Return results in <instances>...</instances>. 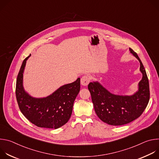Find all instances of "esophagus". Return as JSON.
I'll return each instance as SVG.
<instances>
[{"label":"esophagus","instance_id":"esophagus-1","mask_svg":"<svg viewBox=\"0 0 159 159\" xmlns=\"http://www.w3.org/2000/svg\"><path fill=\"white\" fill-rule=\"evenodd\" d=\"M90 78L89 76L88 75H84L83 76L82 78H81V80H80V83L82 85L84 86H86L89 84V83L90 82Z\"/></svg>","mask_w":159,"mask_h":159}]
</instances>
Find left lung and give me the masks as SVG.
Here are the masks:
<instances>
[{"instance_id": "obj_1", "label": "left lung", "mask_w": 159, "mask_h": 159, "mask_svg": "<svg viewBox=\"0 0 159 159\" xmlns=\"http://www.w3.org/2000/svg\"><path fill=\"white\" fill-rule=\"evenodd\" d=\"M129 51L140 61V70L143 74L137 93L132 96H118L109 93L98 82L88 85L96 115L110 125H123L137 119L150 99L149 83L145 68L137 53L130 48Z\"/></svg>"}]
</instances>
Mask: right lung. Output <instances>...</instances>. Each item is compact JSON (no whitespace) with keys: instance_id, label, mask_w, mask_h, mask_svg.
Returning a JSON list of instances; mask_svg holds the SVG:
<instances>
[{"instance_id":"add662e5","label":"right lung","mask_w":159,"mask_h":159,"mask_svg":"<svg viewBox=\"0 0 159 159\" xmlns=\"http://www.w3.org/2000/svg\"><path fill=\"white\" fill-rule=\"evenodd\" d=\"M26 57L22 63L17 75L16 96L19 107L23 115L34 125L57 129L69 120L72 112L74 101L80 91V79L64 85L47 98H34L24 89L22 78Z\"/></svg>"}]
</instances>
